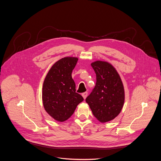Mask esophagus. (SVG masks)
<instances>
[{
    "instance_id": "esophagus-1",
    "label": "esophagus",
    "mask_w": 161,
    "mask_h": 161,
    "mask_svg": "<svg viewBox=\"0 0 161 161\" xmlns=\"http://www.w3.org/2000/svg\"><path fill=\"white\" fill-rule=\"evenodd\" d=\"M87 96H88V92H84V93L82 94V96H83V97L84 98V99H86V97H87Z\"/></svg>"
}]
</instances>
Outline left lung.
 <instances>
[{"mask_svg":"<svg viewBox=\"0 0 161 161\" xmlns=\"http://www.w3.org/2000/svg\"><path fill=\"white\" fill-rule=\"evenodd\" d=\"M96 74V84L86 102L94 117L105 123L115 119L124 106L125 90L116 69L106 61L91 63Z\"/></svg>","mask_w":161,"mask_h":161,"instance_id":"left-lung-1","label":"left lung"}]
</instances>
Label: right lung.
Here are the masks:
<instances>
[{"label":"right lung","mask_w":161,"mask_h":161,"mask_svg":"<svg viewBox=\"0 0 161 161\" xmlns=\"http://www.w3.org/2000/svg\"><path fill=\"white\" fill-rule=\"evenodd\" d=\"M78 58L66 57L57 61L50 69L43 82L42 100L49 115L58 122H64L74 113L77 106L83 101L76 92L72 71Z\"/></svg>","instance_id":"1"}]
</instances>
